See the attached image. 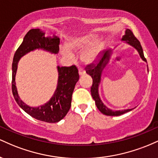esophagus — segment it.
<instances>
[{"label": "esophagus", "mask_w": 158, "mask_h": 158, "mask_svg": "<svg viewBox=\"0 0 158 158\" xmlns=\"http://www.w3.org/2000/svg\"><path fill=\"white\" fill-rule=\"evenodd\" d=\"M85 73V71L83 69H79V76H83Z\"/></svg>", "instance_id": "1"}]
</instances>
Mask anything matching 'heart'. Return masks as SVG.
<instances>
[{"label": "heart", "mask_w": 158, "mask_h": 158, "mask_svg": "<svg viewBox=\"0 0 158 158\" xmlns=\"http://www.w3.org/2000/svg\"><path fill=\"white\" fill-rule=\"evenodd\" d=\"M67 45L71 51L82 52L80 56L81 61L85 64H89L98 60L105 48V42L98 41V36L95 34H88L73 38ZM63 54L68 58H73V54L68 49H64Z\"/></svg>", "instance_id": "heart-1"}]
</instances>
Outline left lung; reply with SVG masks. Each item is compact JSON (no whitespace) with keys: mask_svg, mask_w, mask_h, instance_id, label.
<instances>
[{"mask_svg":"<svg viewBox=\"0 0 158 158\" xmlns=\"http://www.w3.org/2000/svg\"><path fill=\"white\" fill-rule=\"evenodd\" d=\"M123 41H126V43L131 45V47L135 48L137 52H139V55L140 56L141 59L143 61H146V58L144 57V54H143V48L141 47L140 43L137 38L135 37V35L133 34L129 29H126V32H125V35L122 38ZM112 53V50H107V51L103 54V56L99 60V63L97 64H91L88 65L86 67V73L90 75L93 79V85H92L91 88H90V92H91V96L93 97L96 103L97 108L100 110L101 113L107 116H119L122 114L127 113V112L130 111L132 109H126V110H113L108 107L106 106L101 100L100 97L99 95V85L101 81V76H102V72L103 69L106 68V64H108V61L110 60V55Z\"/></svg>","mask_w":158,"mask_h":158,"instance_id":"1","label":"left lung"}]
</instances>
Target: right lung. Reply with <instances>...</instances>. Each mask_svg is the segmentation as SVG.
Segmentation results:
<instances>
[{"label":"right lung","mask_w":158,"mask_h":158,"mask_svg":"<svg viewBox=\"0 0 158 158\" xmlns=\"http://www.w3.org/2000/svg\"><path fill=\"white\" fill-rule=\"evenodd\" d=\"M45 32L40 29H32L26 34L23 42L16 50L12 62V90L16 102L29 115L38 120L54 123L62 119L71 106L72 94L79 76L75 65L70 67L57 66L59 78L56 89L51 99L43 106L30 107L20 99L15 85L18 63L22 56L37 49L56 54L59 50L60 40L57 36L45 37Z\"/></svg>","instance_id":"right-lung-1"}]
</instances>
